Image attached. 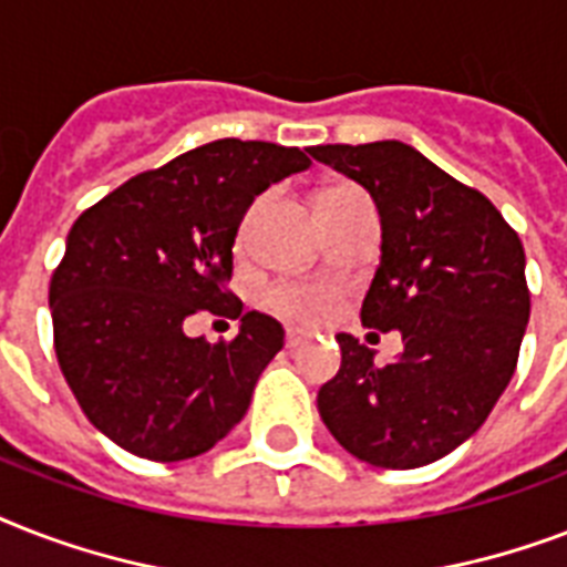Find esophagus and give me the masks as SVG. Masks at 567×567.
Returning <instances> with one entry per match:
<instances>
[{
  "mask_svg": "<svg viewBox=\"0 0 567 567\" xmlns=\"http://www.w3.org/2000/svg\"><path fill=\"white\" fill-rule=\"evenodd\" d=\"M306 332H300V329H288V336H285V344H288V350H297V347L306 341Z\"/></svg>",
  "mask_w": 567,
  "mask_h": 567,
  "instance_id": "1",
  "label": "esophagus"
}]
</instances>
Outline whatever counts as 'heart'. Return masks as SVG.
Wrapping results in <instances>:
<instances>
[{
	"instance_id": "b5f03b06",
	"label": "heart",
	"mask_w": 567,
	"mask_h": 567,
	"mask_svg": "<svg viewBox=\"0 0 567 567\" xmlns=\"http://www.w3.org/2000/svg\"><path fill=\"white\" fill-rule=\"evenodd\" d=\"M270 306L297 323H320L332 309V300L318 285H282L270 293Z\"/></svg>"
}]
</instances>
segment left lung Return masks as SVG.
<instances>
[{"label": "left lung", "instance_id": "1", "mask_svg": "<svg viewBox=\"0 0 567 567\" xmlns=\"http://www.w3.org/2000/svg\"><path fill=\"white\" fill-rule=\"evenodd\" d=\"M311 158L377 203L382 256L362 323L403 336L385 368L336 336L341 371L318 391L320 417L368 465H430L483 426L515 373L529 320L520 238L480 190L409 144L311 146Z\"/></svg>", "mask_w": 567, "mask_h": 567}]
</instances>
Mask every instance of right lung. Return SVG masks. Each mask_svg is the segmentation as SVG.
I'll use <instances>...</instances> for the list:
<instances>
[{
  "instance_id": "add662e5",
  "label": "right lung",
  "mask_w": 567,
  "mask_h": 567,
  "mask_svg": "<svg viewBox=\"0 0 567 567\" xmlns=\"http://www.w3.org/2000/svg\"><path fill=\"white\" fill-rule=\"evenodd\" d=\"M311 162L297 146L223 137L141 173L87 208L49 285L55 353L87 421L128 453L182 462L247 414L285 344L279 320L223 285L258 194ZM199 310L241 318L229 346L184 332Z\"/></svg>"
}]
</instances>
